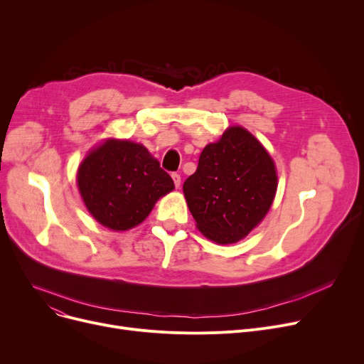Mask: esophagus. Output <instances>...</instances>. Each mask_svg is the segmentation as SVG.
Returning <instances> with one entry per match:
<instances>
[{"label":"esophagus","instance_id":"esophagus-1","mask_svg":"<svg viewBox=\"0 0 364 364\" xmlns=\"http://www.w3.org/2000/svg\"><path fill=\"white\" fill-rule=\"evenodd\" d=\"M171 177H172V180H174L176 187L178 188V187H180V184H181V177H180V174H177V172H174V174H172Z\"/></svg>","mask_w":364,"mask_h":364}]
</instances>
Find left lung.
<instances>
[{
    "instance_id": "left-lung-1",
    "label": "left lung",
    "mask_w": 364,
    "mask_h": 364,
    "mask_svg": "<svg viewBox=\"0 0 364 364\" xmlns=\"http://www.w3.org/2000/svg\"><path fill=\"white\" fill-rule=\"evenodd\" d=\"M276 166L269 151L242 127L208 144L183 192L200 233L228 245L250 235L274 200Z\"/></svg>"
}]
</instances>
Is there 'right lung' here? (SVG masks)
Wrapping results in <instances>:
<instances>
[{"mask_svg": "<svg viewBox=\"0 0 364 364\" xmlns=\"http://www.w3.org/2000/svg\"><path fill=\"white\" fill-rule=\"evenodd\" d=\"M78 188L90 214L124 232L146 220L174 181L149 150L129 140H106L78 168Z\"/></svg>", "mask_w": 364, "mask_h": 364, "instance_id": "add662e5", "label": "right lung"}]
</instances>
